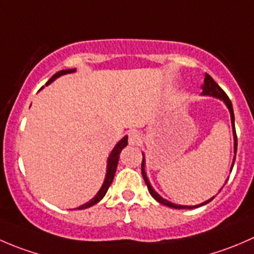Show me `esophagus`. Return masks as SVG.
Instances as JSON below:
<instances>
[{"label": "esophagus", "mask_w": 254, "mask_h": 254, "mask_svg": "<svg viewBox=\"0 0 254 254\" xmlns=\"http://www.w3.org/2000/svg\"><path fill=\"white\" fill-rule=\"evenodd\" d=\"M141 140H142V135L140 134L139 131L132 130V131L129 132V145L136 146L141 142Z\"/></svg>", "instance_id": "34e87169"}]
</instances>
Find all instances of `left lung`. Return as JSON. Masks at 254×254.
Masks as SVG:
<instances>
[{
    "instance_id": "8db88e82",
    "label": "left lung",
    "mask_w": 254,
    "mask_h": 254,
    "mask_svg": "<svg viewBox=\"0 0 254 254\" xmlns=\"http://www.w3.org/2000/svg\"><path fill=\"white\" fill-rule=\"evenodd\" d=\"M201 89H203V92H201V96H210V97H215V98L221 99V101L224 102L225 106L227 107V109H229V112H230V117H231V124H232V134H234V141H235V145H234L235 156H234V161H232L231 170H230V172H231L232 167H234L235 160H236V151H237V136H236V130H235V115H234V108H232V103H231V101L229 99V97H227V94L225 93L224 91H222L221 87H220L219 84H217L216 82L212 79L211 76L207 75V73H205V78H204V84L201 86ZM141 172H142L143 181H145L146 186H147L148 191H150V194L152 195V198L155 199V200H157L158 203L163 204V205H166V206L173 207V209H195V207L203 206V205H205V204L210 203V201H211L212 199L215 198V196H212V198H210L209 200L204 201V203H201V204H198V205H178V204L171 203V201H168L167 199L162 198V196H161L160 194H158L157 191H156L155 189L152 188V186L150 184V181H148L147 175H146V171H145V155H143V153H142ZM226 182H227V179H226ZM226 182H225V184H226ZM225 184H224V186H225ZM221 189H220V190H221Z\"/></svg>"
}]
</instances>
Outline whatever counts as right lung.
Masks as SVG:
<instances>
[{"mask_svg": "<svg viewBox=\"0 0 254 254\" xmlns=\"http://www.w3.org/2000/svg\"><path fill=\"white\" fill-rule=\"evenodd\" d=\"M76 68H68V70H61L59 71V72H56L55 75L53 76L49 81L47 82V86L48 84H50L51 82L55 81L56 78H59L60 76L63 75H67V73H72L75 72ZM127 145V136H124L122 140H120L119 142L115 145V147L113 148L111 155H109L108 157V161H107V172H106V178H104V182L103 184H102L101 189L98 190V193L96 194V195L93 196V198L91 199L89 201H87L86 204H83V205L76 207V209L78 210H82V209H87V207L94 205V204L99 203V201L103 199V196L106 195L107 190L109 189V187H111L113 179H114V176H115V171H117V167H118V162H119V156H120V152H122L123 148L125 147V146Z\"/></svg>", "mask_w": 254, "mask_h": 254, "instance_id": "1", "label": "right lung"}]
</instances>
